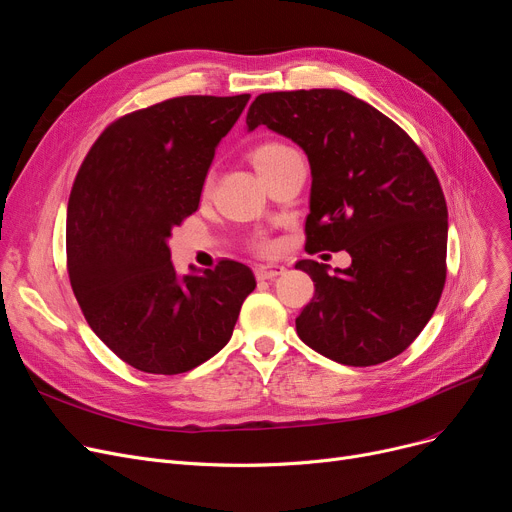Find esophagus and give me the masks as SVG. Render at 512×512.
<instances>
[{
    "label": "esophagus",
    "mask_w": 512,
    "mask_h": 512,
    "mask_svg": "<svg viewBox=\"0 0 512 512\" xmlns=\"http://www.w3.org/2000/svg\"><path fill=\"white\" fill-rule=\"evenodd\" d=\"M286 274V267L284 265H259L255 270L257 280H274L278 276Z\"/></svg>",
    "instance_id": "34e87169"
}]
</instances>
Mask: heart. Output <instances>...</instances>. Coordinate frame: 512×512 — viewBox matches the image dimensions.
I'll return each mask as SVG.
<instances>
[{
	"label": "heart",
	"instance_id": "obj_1",
	"mask_svg": "<svg viewBox=\"0 0 512 512\" xmlns=\"http://www.w3.org/2000/svg\"><path fill=\"white\" fill-rule=\"evenodd\" d=\"M292 151H294V149L288 147V145H284V143H265V145H261L259 149H255V153H253V164H255V168L272 166L274 161H278L280 157H284V155H288V153H292ZM253 247H255L259 253H272L276 245H274V242H272L270 238L259 236V238H255Z\"/></svg>",
	"mask_w": 512,
	"mask_h": 512
}]
</instances>
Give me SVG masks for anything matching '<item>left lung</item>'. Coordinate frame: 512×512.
<instances>
[{
    "mask_svg": "<svg viewBox=\"0 0 512 512\" xmlns=\"http://www.w3.org/2000/svg\"><path fill=\"white\" fill-rule=\"evenodd\" d=\"M284 134L311 166L305 251H346L328 274L303 259L315 294L297 334L336 363L369 367L400 355L434 315L446 282L448 209L440 180L409 134L338 89L261 93L247 126Z\"/></svg>",
    "mask_w": 512,
    "mask_h": 512,
    "instance_id": "left-lung-1",
    "label": "left lung"
}]
</instances>
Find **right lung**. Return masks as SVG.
I'll return each instance as SVG.
<instances>
[{"mask_svg":"<svg viewBox=\"0 0 512 512\" xmlns=\"http://www.w3.org/2000/svg\"><path fill=\"white\" fill-rule=\"evenodd\" d=\"M251 95H184L114 120L68 201L66 257L91 330L124 363L176 375L220 353L255 290L245 263L178 276L168 238L199 207L215 147Z\"/></svg>","mask_w":512,"mask_h":512,"instance_id":"1","label":"right lung"}]
</instances>
